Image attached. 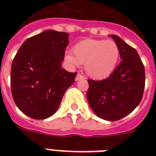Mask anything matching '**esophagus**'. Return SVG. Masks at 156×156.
I'll use <instances>...</instances> for the list:
<instances>
[{"mask_svg":"<svg viewBox=\"0 0 156 156\" xmlns=\"http://www.w3.org/2000/svg\"><path fill=\"white\" fill-rule=\"evenodd\" d=\"M83 78H85V77H84V76L82 75L81 73H78V74H77V76H76L75 80L78 81V80H80V79H83Z\"/></svg>","mask_w":156,"mask_h":156,"instance_id":"1","label":"esophagus"}]
</instances>
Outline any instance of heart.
<instances>
[{
  "label": "heart",
  "instance_id": "b5f03b06",
  "mask_svg": "<svg viewBox=\"0 0 156 156\" xmlns=\"http://www.w3.org/2000/svg\"><path fill=\"white\" fill-rule=\"evenodd\" d=\"M73 51L66 53V61L72 66L84 64L87 73L95 79L110 75L120 56L119 47L113 40L88 39L78 43Z\"/></svg>",
  "mask_w": 156,
  "mask_h": 156
}]
</instances>
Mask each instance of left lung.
I'll return each mask as SVG.
<instances>
[{
	"instance_id": "obj_1",
	"label": "left lung",
	"mask_w": 156,
	"mask_h": 156,
	"mask_svg": "<svg viewBox=\"0 0 156 156\" xmlns=\"http://www.w3.org/2000/svg\"><path fill=\"white\" fill-rule=\"evenodd\" d=\"M120 49L122 61L108 78L88 79L87 98L90 108L99 117L114 121L136 108L145 87V69L138 52L121 38L110 35Z\"/></svg>"
}]
</instances>
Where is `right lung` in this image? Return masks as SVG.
<instances>
[{"label":"right lung","mask_w":156,"mask_h":156,"mask_svg":"<svg viewBox=\"0 0 156 156\" xmlns=\"http://www.w3.org/2000/svg\"><path fill=\"white\" fill-rule=\"evenodd\" d=\"M69 34L48 30L23 43L13 60V99L23 113L40 120L52 116L77 73L61 68Z\"/></svg>","instance_id":"1"}]
</instances>
